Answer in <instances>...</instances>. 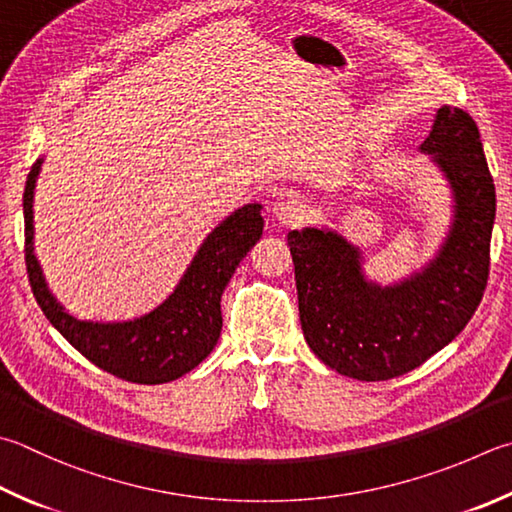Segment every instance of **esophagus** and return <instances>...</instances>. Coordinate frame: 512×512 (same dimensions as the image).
<instances>
[{
    "instance_id": "esophagus-1",
    "label": "esophagus",
    "mask_w": 512,
    "mask_h": 512,
    "mask_svg": "<svg viewBox=\"0 0 512 512\" xmlns=\"http://www.w3.org/2000/svg\"><path fill=\"white\" fill-rule=\"evenodd\" d=\"M272 214L281 220L283 225H296L305 218V207L301 200L289 196V198H281L278 202H274Z\"/></svg>"
}]
</instances>
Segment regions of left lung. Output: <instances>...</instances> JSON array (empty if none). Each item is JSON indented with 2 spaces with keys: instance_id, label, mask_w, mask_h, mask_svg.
I'll return each mask as SVG.
<instances>
[{
  "instance_id": "obj_1",
  "label": "left lung",
  "mask_w": 512,
  "mask_h": 512,
  "mask_svg": "<svg viewBox=\"0 0 512 512\" xmlns=\"http://www.w3.org/2000/svg\"><path fill=\"white\" fill-rule=\"evenodd\" d=\"M421 151L455 198L448 236L421 272L381 287L365 278L361 252L336 231L287 234L305 341L327 368L352 379L388 381L419 368L464 330L488 283L495 182L475 120L441 106Z\"/></svg>"
}]
</instances>
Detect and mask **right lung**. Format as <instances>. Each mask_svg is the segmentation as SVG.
Listing matches in <instances>:
<instances>
[{"label":"right lung","mask_w":512,"mask_h":512,"mask_svg":"<svg viewBox=\"0 0 512 512\" xmlns=\"http://www.w3.org/2000/svg\"><path fill=\"white\" fill-rule=\"evenodd\" d=\"M40 169L42 158L26 178L24 256L28 281L44 316L77 352L122 381L158 385L194 370L218 343L223 330L220 296L240 260L263 236V207L256 202L240 207L211 231L173 294L153 312L122 323L80 321L48 292L33 254V191Z\"/></svg>","instance_id":"add662e5"}]
</instances>
